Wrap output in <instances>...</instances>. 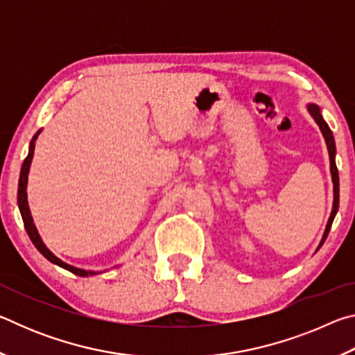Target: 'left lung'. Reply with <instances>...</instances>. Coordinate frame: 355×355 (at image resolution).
Segmentation results:
<instances>
[{
  "mask_svg": "<svg viewBox=\"0 0 355 355\" xmlns=\"http://www.w3.org/2000/svg\"><path fill=\"white\" fill-rule=\"evenodd\" d=\"M309 112L313 116L315 122L320 125V130L324 136V139H326L327 144V150H329V158H330V173H332V182H334V209L332 213H330V218L327 222V227H326V232H324V236H322V241L320 244V248L326 241V238L330 232V227H332V222L335 219V214L338 211V203H340V180H338V169H336V164H335V141H334V135L332 131H330L329 125L326 123V120L322 119L321 112H320V107L316 105H309ZM318 248V249H320Z\"/></svg>",
  "mask_w": 355,
  "mask_h": 355,
  "instance_id": "left-lung-1",
  "label": "left lung"
}]
</instances>
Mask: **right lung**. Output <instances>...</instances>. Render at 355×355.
Instances as JSON below:
<instances>
[{
    "mask_svg": "<svg viewBox=\"0 0 355 355\" xmlns=\"http://www.w3.org/2000/svg\"><path fill=\"white\" fill-rule=\"evenodd\" d=\"M40 133V131H37V135ZM37 135H35L33 137L31 144H29V153L25 158V161H23V166H21V172H20V182H19V208H20V213H21V218H23V224H25V228L28 232L29 238H31L33 244L37 248V250L40 252L42 255H44L46 260H50L51 263L58 264V266H61L64 269H67V271L73 272L76 275H81V277H87V275H94L97 272L94 271H84V269H78V268H73L70 266V264L64 263L59 260L58 257H55L51 254L50 250L46 249V245L42 243V239L39 236L37 233V228H35L34 222H33V218H31V211H29V207H28V197H26V184H28V172H29V166H31V161H33V155H34V141L35 137H37Z\"/></svg>",
    "mask_w": 355,
    "mask_h": 355,
    "instance_id": "1",
    "label": "right lung"
}]
</instances>
